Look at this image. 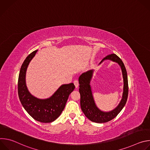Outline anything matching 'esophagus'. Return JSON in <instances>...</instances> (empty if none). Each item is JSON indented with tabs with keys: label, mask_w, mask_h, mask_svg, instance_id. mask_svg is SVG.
<instances>
[{
	"label": "esophagus",
	"mask_w": 150,
	"mask_h": 150,
	"mask_svg": "<svg viewBox=\"0 0 150 150\" xmlns=\"http://www.w3.org/2000/svg\"><path fill=\"white\" fill-rule=\"evenodd\" d=\"M74 85H75V87H76V88H78V85H79V81H78V79H75V80H74Z\"/></svg>",
	"instance_id": "1"
}]
</instances>
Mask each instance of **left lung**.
I'll list each match as a JSON object with an SVG mask.
<instances>
[{"mask_svg": "<svg viewBox=\"0 0 150 150\" xmlns=\"http://www.w3.org/2000/svg\"><path fill=\"white\" fill-rule=\"evenodd\" d=\"M105 59H110L119 63L120 66L123 78V92L122 99L117 108L109 112H103L100 110L96 105L90 87V80L92 77L93 71H89L82 74L79 78L80 93V104L81 110L88 119L96 123L108 122L114 119L122 110L125 106L128 96V81L127 72L122 60L115 54H111L105 56L100 63Z\"/></svg>", "mask_w": 150, "mask_h": 150, "instance_id": "1", "label": "left lung"}]
</instances>
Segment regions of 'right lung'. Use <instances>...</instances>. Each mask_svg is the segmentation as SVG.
Masks as SVG:
<instances>
[{
	"label": "right lung",
	"mask_w": 150,
	"mask_h": 150,
	"mask_svg": "<svg viewBox=\"0 0 150 150\" xmlns=\"http://www.w3.org/2000/svg\"><path fill=\"white\" fill-rule=\"evenodd\" d=\"M37 51L30 53L21 66L18 81V96L24 108L33 119L42 123H50L60 115L75 87L73 83L62 85L51 97L45 100L33 96L26 86L25 74L30 62Z\"/></svg>",
	"instance_id": "right-lung-1"
}]
</instances>
